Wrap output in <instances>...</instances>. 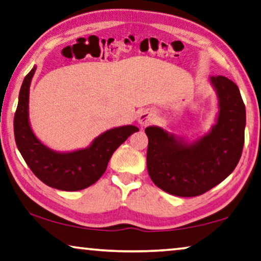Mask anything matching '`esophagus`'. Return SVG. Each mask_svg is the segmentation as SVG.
I'll return each instance as SVG.
<instances>
[{
  "instance_id": "esophagus-1",
  "label": "esophagus",
  "mask_w": 261,
  "mask_h": 261,
  "mask_svg": "<svg viewBox=\"0 0 261 261\" xmlns=\"http://www.w3.org/2000/svg\"><path fill=\"white\" fill-rule=\"evenodd\" d=\"M154 119V116L152 112L150 111H143L141 115H139V118H138V122L141 125H149L150 123H152Z\"/></svg>"
}]
</instances>
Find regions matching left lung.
Returning <instances> with one entry per match:
<instances>
[{"label": "left lung", "mask_w": 261, "mask_h": 261, "mask_svg": "<svg viewBox=\"0 0 261 261\" xmlns=\"http://www.w3.org/2000/svg\"><path fill=\"white\" fill-rule=\"evenodd\" d=\"M219 97V115L208 135L191 145L161 127L149 126L147 172L163 191L178 197L200 196L230 176L242 157L246 110L236 83L211 77Z\"/></svg>", "instance_id": "left-lung-1"}]
</instances>
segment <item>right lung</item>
<instances>
[{"instance_id": "right-lung-1", "label": "right lung", "mask_w": 261, "mask_h": 261, "mask_svg": "<svg viewBox=\"0 0 261 261\" xmlns=\"http://www.w3.org/2000/svg\"><path fill=\"white\" fill-rule=\"evenodd\" d=\"M36 68L24 77L14 117L15 142L27 165L41 181L63 191L87 189L102 177L115 150L138 127L126 125L111 129L97 137L90 147L58 153L35 137L28 120L29 87Z\"/></svg>"}]
</instances>
